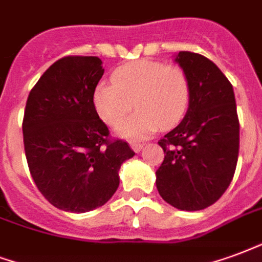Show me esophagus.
Listing matches in <instances>:
<instances>
[{"label": "esophagus", "mask_w": 262, "mask_h": 262, "mask_svg": "<svg viewBox=\"0 0 262 262\" xmlns=\"http://www.w3.org/2000/svg\"><path fill=\"white\" fill-rule=\"evenodd\" d=\"M130 147L133 148V151H136V152H139V151L143 148V144L141 143H132Z\"/></svg>", "instance_id": "obj_1"}]
</instances>
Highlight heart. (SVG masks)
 <instances>
[{
  "label": "heart",
  "mask_w": 262,
  "mask_h": 262,
  "mask_svg": "<svg viewBox=\"0 0 262 262\" xmlns=\"http://www.w3.org/2000/svg\"><path fill=\"white\" fill-rule=\"evenodd\" d=\"M111 82L97 84L93 104L98 116L112 127L119 125L133 106L137 108L118 129L126 139L146 137L160 126L173 127L190 105V79L176 63L150 59L127 62L112 72Z\"/></svg>",
  "instance_id": "heart-1"
}]
</instances>
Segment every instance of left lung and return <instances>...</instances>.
Returning a JSON list of instances; mask_svg holds the SVG:
<instances>
[{"instance_id": "1", "label": "left lung", "mask_w": 262, "mask_h": 262, "mask_svg": "<svg viewBox=\"0 0 262 262\" xmlns=\"http://www.w3.org/2000/svg\"><path fill=\"white\" fill-rule=\"evenodd\" d=\"M176 62L190 79V105L175 129L160 139L164 161L157 189L178 210L199 211L221 199L239 157V118L233 87L204 55L180 51Z\"/></svg>"}]
</instances>
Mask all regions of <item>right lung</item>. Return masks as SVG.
I'll return each mask as SVG.
<instances>
[{"label": "right lung", "instance_id": "add662e5", "mask_svg": "<svg viewBox=\"0 0 262 262\" xmlns=\"http://www.w3.org/2000/svg\"><path fill=\"white\" fill-rule=\"evenodd\" d=\"M98 57L68 55L54 62L29 93L23 144L29 170L46 200L87 212L111 199L122 162L135 156L114 139L93 104L104 69Z\"/></svg>", "mask_w": 262, "mask_h": 262}]
</instances>
